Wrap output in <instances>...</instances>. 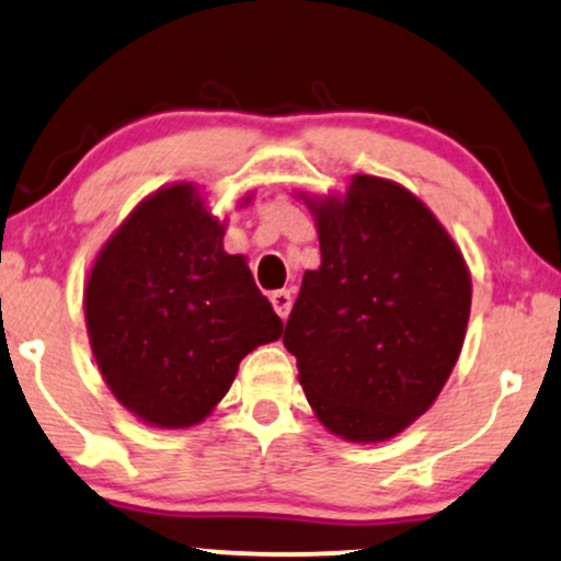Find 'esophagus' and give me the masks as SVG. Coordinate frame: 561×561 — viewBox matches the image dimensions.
<instances>
[{"mask_svg":"<svg viewBox=\"0 0 561 561\" xmlns=\"http://www.w3.org/2000/svg\"><path fill=\"white\" fill-rule=\"evenodd\" d=\"M270 305H273L280 320H286L288 312H291V291H273L270 294Z\"/></svg>","mask_w":561,"mask_h":561,"instance_id":"esophagus-1","label":"esophagus"}]
</instances>
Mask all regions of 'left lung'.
Listing matches in <instances>:
<instances>
[{
	"label": "left lung",
	"mask_w": 561,
	"mask_h": 561,
	"mask_svg": "<svg viewBox=\"0 0 561 561\" xmlns=\"http://www.w3.org/2000/svg\"><path fill=\"white\" fill-rule=\"evenodd\" d=\"M320 267L307 270L283 344L314 417L354 444L425 414L457 365L472 280L459 247L412 191L354 175L314 199Z\"/></svg>",
	"instance_id": "left-lung-1"
}]
</instances>
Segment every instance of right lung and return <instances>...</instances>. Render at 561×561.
Segmentation results:
<instances>
[{
  "mask_svg": "<svg viewBox=\"0 0 561 561\" xmlns=\"http://www.w3.org/2000/svg\"><path fill=\"white\" fill-rule=\"evenodd\" d=\"M222 236L226 222L199 188L170 183L125 217L85 278V331L99 373L151 427L199 425L241 359L283 333L247 260L228 254Z\"/></svg>",
  "mask_w": 561,
  "mask_h": 561,
  "instance_id": "1",
  "label": "right lung"
}]
</instances>
